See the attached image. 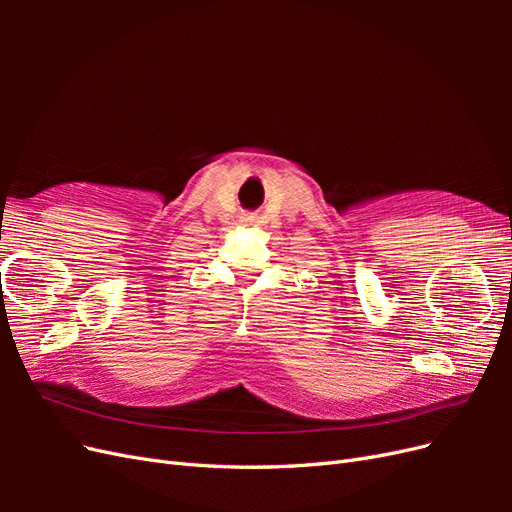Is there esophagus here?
<instances>
[{
    "label": "esophagus",
    "instance_id": "esophagus-1",
    "mask_svg": "<svg viewBox=\"0 0 512 512\" xmlns=\"http://www.w3.org/2000/svg\"><path fill=\"white\" fill-rule=\"evenodd\" d=\"M243 222H245V224H247V222H252V215H245Z\"/></svg>",
    "mask_w": 512,
    "mask_h": 512
}]
</instances>
